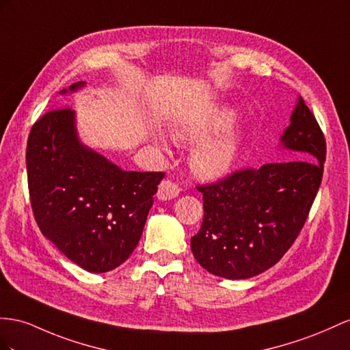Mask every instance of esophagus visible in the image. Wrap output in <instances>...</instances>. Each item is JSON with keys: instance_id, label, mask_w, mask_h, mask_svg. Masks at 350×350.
<instances>
[{"instance_id": "34e87169", "label": "esophagus", "mask_w": 350, "mask_h": 350, "mask_svg": "<svg viewBox=\"0 0 350 350\" xmlns=\"http://www.w3.org/2000/svg\"><path fill=\"white\" fill-rule=\"evenodd\" d=\"M178 192H180V189H178L176 183H173L172 180H163L158 187L157 196L159 201H170V200L176 198Z\"/></svg>"}]
</instances>
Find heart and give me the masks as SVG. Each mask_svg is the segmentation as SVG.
Returning <instances> with one entry per match:
<instances>
[{"mask_svg":"<svg viewBox=\"0 0 350 350\" xmlns=\"http://www.w3.org/2000/svg\"><path fill=\"white\" fill-rule=\"evenodd\" d=\"M235 112L223 109L210 115L196 124H187L177 130V137L189 142H198L208 137L211 133L230 124ZM243 148V133L238 129H228L196 146L191 158V165L196 176L214 180L228 174L235 165Z\"/></svg>","mask_w":350,"mask_h":350,"instance_id":"heart-1","label":"heart"}]
</instances>
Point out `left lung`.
Listing matches in <instances>:
<instances>
[{
  "label": "left lung",
  "instance_id": "1",
  "mask_svg": "<svg viewBox=\"0 0 350 350\" xmlns=\"http://www.w3.org/2000/svg\"><path fill=\"white\" fill-rule=\"evenodd\" d=\"M281 146L299 158L241 170L198 186L204 219L192 253L204 269L226 280H247L281 260L300 234L318 193L327 154L315 116L299 97Z\"/></svg>",
  "mask_w": 350,
  "mask_h": 350
}]
</instances>
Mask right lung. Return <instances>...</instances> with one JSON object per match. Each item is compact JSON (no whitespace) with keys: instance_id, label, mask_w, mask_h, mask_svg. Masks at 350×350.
Here are the masks:
<instances>
[{"instance_id":"add662e5","label":"right lung","mask_w":350,"mask_h":350,"mask_svg":"<svg viewBox=\"0 0 350 350\" xmlns=\"http://www.w3.org/2000/svg\"><path fill=\"white\" fill-rule=\"evenodd\" d=\"M85 85L75 83L60 94ZM31 205L42 235L87 272L122 265L137 247L164 173L125 172L79 140L75 112L50 111L26 146Z\"/></svg>"}]
</instances>
